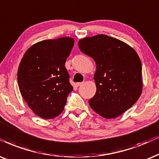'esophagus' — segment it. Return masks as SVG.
<instances>
[{"label": "esophagus", "mask_w": 159, "mask_h": 159, "mask_svg": "<svg viewBox=\"0 0 159 159\" xmlns=\"http://www.w3.org/2000/svg\"><path fill=\"white\" fill-rule=\"evenodd\" d=\"M81 84H82V82H77V83H76V85H77V87H79Z\"/></svg>", "instance_id": "esophagus-1"}]
</instances>
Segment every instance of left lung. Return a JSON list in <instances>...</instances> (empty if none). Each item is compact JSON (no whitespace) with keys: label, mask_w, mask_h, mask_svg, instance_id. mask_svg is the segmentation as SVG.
I'll list each match as a JSON object with an SVG mask.
<instances>
[{"label":"left lung","mask_w":159,"mask_h":159,"mask_svg":"<svg viewBox=\"0 0 159 159\" xmlns=\"http://www.w3.org/2000/svg\"><path fill=\"white\" fill-rule=\"evenodd\" d=\"M78 45L96 63V93L89 100L90 107L104 118L120 116L137 102L143 90L137 53L122 41L103 34L80 39Z\"/></svg>","instance_id":"8db88e82"}]
</instances>
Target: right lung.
Instances as JSON below:
<instances>
[{"instance_id":"obj_1","label":"right lung","mask_w":159,"mask_h":159,"mask_svg":"<svg viewBox=\"0 0 159 159\" xmlns=\"http://www.w3.org/2000/svg\"><path fill=\"white\" fill-rule=\"evenodd\" d=\"M71 37L39 42L26 51L18 69L17 82L24 100L44 119L58 116L73 90L65 67L74 47Z\"/></svg>"}]
</instances>
